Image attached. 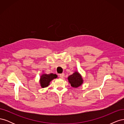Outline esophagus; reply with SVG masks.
Here are the masks:
<instances>
[{
    "label": "esophagus",
    "mask_w": 124,
    "mask_h": 124,
    "mask_svg": "<svg viewBox=\"0 0 124 124\" xmlns=\"http://www.w3.org/2000/svg\"><path fill=\"white\" fill-rule=\"evenodd\" d=\"M64 76H65V74L64 73H62V74H59V77L61 78H62L63 77H64Z\"/></svg>",
    "instance_id": "esophagus-1"
}]
</instances>
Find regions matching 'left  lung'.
Segmentation results:
<instances>
[{
    "label": "left lung",
    "mask_w": 124,
    "mask_h": 124,
    "mask_svg": "<svg viewBox=\"0 0 124 124\" xmlns=\"http://www.w3.org/2000/svg\"><path fill=\"white\" fill-rule=\"evenodd\" d=\"M68 80L71 86L74 88L79 87L83 83V80L82 76L77 71L68 77Z\"/></svg>",
    "instance_id": "8db88e82"
}]
</instances>
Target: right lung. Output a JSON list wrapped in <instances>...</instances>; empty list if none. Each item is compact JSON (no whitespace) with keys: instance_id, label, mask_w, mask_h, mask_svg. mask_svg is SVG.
Returning <instances> with one entry per match:
<instances>
[{"instance_id":"right-lung-1","label":"right lung","mask_w":124,"mask_h":124,"mask_svg":"<svg viewBox=\"0 0 124 124\" xmlns=\"http://www.w3.org/2000/svg\"><path fill=\"white\" fill-rule=\"evenodd\" d=\"M57 78V76L56 74H42L39 80L41 87L42 88L47 87L50 85V83L51 82V81Z\"/></svg>"}]
</instances>
